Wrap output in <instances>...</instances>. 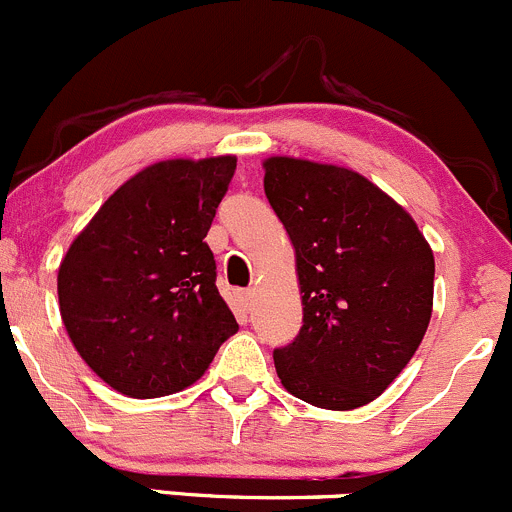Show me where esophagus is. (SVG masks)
Segmentation results:
<instances>
[{
  "mask_svg": "<svg viewBox=\"0 0 512 512\" xmlns=\"http://www.w3.org/2000/svg\"><path fill=\"white\" fill-rule=\"evenodd\" d=\"M252 299H255V292H252V289H242V292H235V302H237V307L242 309V312H247V309L252 307Z\"/></svg>",
  "mask_w": 512,
  "mask_h": 512,
  "instance_id": "obj_1",
  "label": "esophagus"
}]
</instances>
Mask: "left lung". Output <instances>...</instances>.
Segmentation results:
<instances>
[{
  "mask_svg": "<svg viewBox=\"0 0 512 512\" xmlns=\"http://www.w3.org/2000/svg\"><path fill=\"white\" fill-rule=\"evenodd\" d=\"M265 195L297 255L302 329L277 347L289 394L349 411L384 394L433 307V252L411 215L354 170L265 160Z\"/></svg>",
  "mask_w": 512,
  "mask_h": 512,
  "instance_id": "left-lung-1",
  "label": "left lung"
}]
</instances>
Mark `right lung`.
<instances>
[{"mask_svg": "<svg viewBox=\"0 0 512 512\" xmlns=\"http://www.w3.org/2000/svg\"><path fill=\"white\" fill-rule=\"evenodd\" d=\"M232 156L163 160L123 183L59 267V307L81 359L111 389L156 399L198 381L237 322L205 242Z\"/></svg>", "mask_w": 512, "mask_h": 512, "instance_id": "right-lung-1", "label": "right lung"}]
</instances>
